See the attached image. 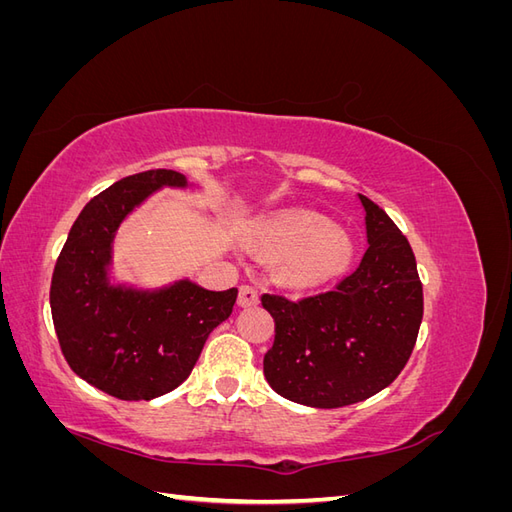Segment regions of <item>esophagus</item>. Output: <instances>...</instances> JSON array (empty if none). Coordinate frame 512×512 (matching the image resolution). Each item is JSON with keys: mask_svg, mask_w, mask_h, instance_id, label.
<instances>
[{"mask_svg": "<svg viewBox=\"0 0 512 512\" xmlns=\"http://www.w3.org/2000/svg\"><path fill=\"white\" fill-rule=\"evenodd\" d=\"M258 301H260V297H258V290L254 288V286H241L239 288V307H254V305H258Z\"/></svg>", "mask_w": 512, "mask_h": 512, "instance_id": "1", "label": "esophagus"}]
</instances>
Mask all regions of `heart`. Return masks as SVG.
<instances>
[{
	"mask_svg": "<svg viewBox=\"0 0 512 512\" xmlns=\"http://www.w3.org/2000/svg\"><path fill=\"white\" fill-rule=\"evenodd\" d=\"M260 243L277 260V273L290 288H316L342 275L352 262L354 247L344 232L318 218L294 213L269 222Z\"/></svg>",
	"mask_w": 512,
	"mask_h": 512,
	"instance_id": "heart-1",
	"label": "heart"
}]
</instances>
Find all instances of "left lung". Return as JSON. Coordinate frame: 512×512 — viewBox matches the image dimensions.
<instances>
[{
  "mask_svg": "<svg viewBox=\"0 0 512 512\" xmlns=\"http://www.w3.org/2000/svg\"><path fill=\"white\" fill-rule=\"evenodd\" d=\"M359 200L369 243L359 269L316 297L260 299L275 320L265 378L277 395L309 408H342L386 389L421 329L423 284L412 247L376 203Z\"/></svg>",
  "mask_w": 512,
  "mask_h": 512,
  "instance_id": "1",
  "label": "left lung"
}]
</instances>
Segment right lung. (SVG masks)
<instances>
[{"instance_id": "1", "label": "right lung", "mask_w": 512, "mask_h": 512, "mask_svg": "<svg viewBox=\"0 0 512 512\" xmlns=\"http://www.w3.org/2000/svg\"><path fill=\"white\" fill-rule=\"evenodd\" d=\"M160 188H188V179L177 170H145L91 198L70 228L51 280V314L68 365L123 401H149L177 389L237 301V288L215 292L190 280L156 290L108 280L117 228Z\"/></svg>"}]
</instances>
